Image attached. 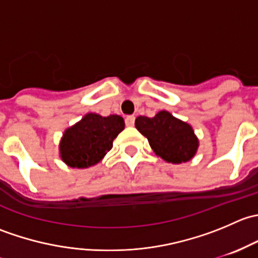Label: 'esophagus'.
<instances>
[{
    "label": "esophagus",
    "mask_w": 258,
    "mask_h": 258,
    "mask_svg": "<svg viewBox=\"0 0 258 258\" xmlns=\"http://www.w3.org/2000/svg\"><path fill=\"white\" fill-rule=\"evenodd\" d=\"M135 119H136V117L134 116V114H131V116H127L126 118H124V122H126V126L128 127H132L135 124Z\"/></svg>",
    "instance_id": "esophagus-1"
}]
</instances>
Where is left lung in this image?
Returning <instances> with one entry per match:
<instances>
[{"mask_svg": "<svg viewBox=\"0 0 258 258\" xmlns=\"http://www.w3.org/2000/svg\"><path fill=\"white\" fill-rule=\"evenodd\" d=\"M135 126L147 137L156 155L167 162H187L199 147V140L192 127L167 111H161L152 118L137 117Z\"/></svg>", "mask_w": 258, "mask_h": 258, "instance_id": "1", "label": "left lung"}]
</instances>
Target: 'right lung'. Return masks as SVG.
<instances>
[{
    "mask_svg": "<svg viewBox=\"0 0 258 258\" xmlns=\"http://www.w3.org/2000/svg\"><path fill=\"white\" fill-rule=\"evenodd\" d=\"M124 128L121 116L102 117L88 113L64 131L59 145L61 158L70 167L86 168L96 165L112 148L113 140Z\"/></svg>",
    "mask_w": 258,
    "mask_h": 258,
    "instance_id": "1",
    "label": "right lung"
}]
</instances>
